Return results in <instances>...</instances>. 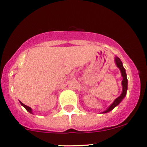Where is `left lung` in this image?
Here are the masks:
<instances>
[{"label":"left lung","mask_w":147,"mask_h":147,"mask_svg":"<svg viewBox=\"0 0 147 147\" xmlns=\"http://www.w3.org/2000/svg\"><path fill=\"white\" fill-rule=\"evenodd\" d=\"M115 63H116L117 66L119 68L120 71H121V76L123 78V80L121 82V84H122V92H121V95L119 96V97L116 99V100L114 101L113 103L109 106V107L108 108L107 110H105V112H103L102 113H107V112H110L111 110L114 109L116 106H117L121 102V100L124 99V97H125L126 94H127V83H128V81H127V74H126L125 72V69L123 67L122 63H121V60L119 58V57H115Z\"/></svg>","instance_id":"obj_1"}]
</instances>
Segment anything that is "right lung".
Listing matches in <instances>:
<instances>
[{
    "instance_id": "right-lung-1",
    "label": "right lung",
    "mask_w": 147,
    "mask_h": 147,
    "mask_svg": "<svg viewBox=\"0 0 147 147\" xmlns=\"http://www.w3.org/2000/svg\"><path fill=\"white\" fill-rule=\"evenodd\" d=\"M20 102V104H21V105H22V106H23V107H24L26 108V110L28 111V112H29L30 113L32 114V109H31V108L30 107H28V106H26V105H24V104H23V103H22L21 102Z\"/></svg>"
}]
</instances>
